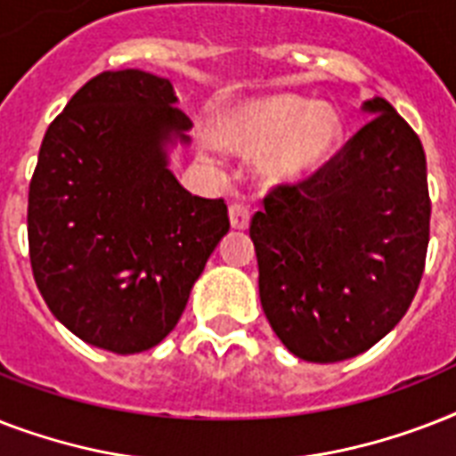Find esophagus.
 Instances as JSON below:
<instances>
[{
    "label": "esophagus",
    "mask_w": 456,
    "mask_h": 456,
    "mask_svg": "<svg viewBox=\"0 0 456 456\" xmlns=\"http://www.w3.org/2000/svg\"><path fill=\"white\" fill-rule=\"evenodd\" d=\"M229 222H232V227L234 229L248 227V222H250L248 208L241 206V203H232V206H229Z\"/></svg>",
    "instance_id": "esophagus-1"
}]
</instances>
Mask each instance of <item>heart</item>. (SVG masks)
<instances>
[{
    "label": "heart",
    "mask_w": 456,
    "mask_h": 456,
    "mask_svg": "<svg viewBox=\"0 0 456 456\" xmlns=\"http://www.w3.org/2000/svg\"><path fill=\"white\" fill-rule=\"evenodd\" d=\"M222 139L241 153L271 151L274 177H300L331 156L340 120L329 106L296 94H274L243 103L222 123Z\"/></svg>",
    "instance_id": "heart-1"
}]
</instances>
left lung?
<instances>
[{
    "mask_svg": "<svg viewBox=\"0 0 456 456\" xmlns=\"http://www.w3.org/2000/svg\"><path fill=\"white\" fill-rule=\"evenodd\" d=\"M314 175L279 184L250 220L260 303L307 362L350 360L410 310L424 274L431 199L417 132L386 99Z\"/></svg>",
    "mask_w": 456,
    "mask_h": 456,
    "instance_id": "1",
    "label": "left lung"
}]
</instances>
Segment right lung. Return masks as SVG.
Here are the masks:
<instances>
[{"label": "right lung", "instance_id": "right-lung-1", "mask_svg": "<svg viewBox=\"0 0 456 456\" xmlns=\"http://www.w3.org/2000/svg\"><path fill=\"white\" fill-rule=\"evenodd\" d=\"M170 80L137 68L82 85L49 125L28 193L32 277L89 346L134 354L177 326L229 232L222 199L191 196L167 167L189 142Z\"/></svg>", "mask_w": 456, "mask_h": 456}]
</instances>
